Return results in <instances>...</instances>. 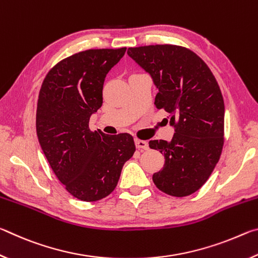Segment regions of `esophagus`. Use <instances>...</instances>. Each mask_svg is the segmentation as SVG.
I'll use <instances>...</instances> for the list:
<instances>
[{
    "mask_svg": "<svg viewBox=\"0 0 258 258\" xmlns=\"http://www.w3.org/2000/svg\"><path fill=\"white\" fill-rule=\"evenodd\" d=\"M135 146H137V148L140 150H148V148H149V145H148L147 141H143V140L139 139L135 140Z\"/></svg>",
    "mask_w": 258,
    "mask_h": 258,
    "instance_id": "34e87169",
    "label": "esophagus"
}]
</instances>
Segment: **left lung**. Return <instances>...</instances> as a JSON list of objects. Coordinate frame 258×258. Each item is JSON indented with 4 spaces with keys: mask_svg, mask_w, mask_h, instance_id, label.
Instances as JSON below:
<instances>
[{
    "mask_svg": "<svg viewBox=\"0 0 258 258\" xmlns=\"http://www.w3.org/2000/svg\"><path fill=\"white\" fill-rule=\"evenodd\" d=\"M128 55L151 75L155 104L175 127L171 141L151 140L165 164L152 175L160 191L185 197L199 190L220 159L224 145V101L216 78L199 55L173 44L128 47Z\"/></svg>",
    "mask_w": 258,
    "mask_h": 258,
    "instance_id": "1",
    "label": "left lung"
}]
</instances>
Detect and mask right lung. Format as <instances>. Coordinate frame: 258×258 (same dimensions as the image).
Listing matches in <instances>:
<instances>
[{
    "mask_svg": "<svg viewBox=\"0 0 258 258\" xmlns=\"http://www.w3.org/2000/svg\"><path fill=\"white\" fill-rule=\"evenodd\" d=\"M125 52L91 49L69 55L50 69L38 94V142L64 189L82 202L110 195L135 152L131 134L89 127L91 115L102 106L104 78Z\"/></svg>",
    "mask_w": 258,
    "mask_h": 258,
    "instance_id": "1",
    "label": "right lung"
}]
</instances>
